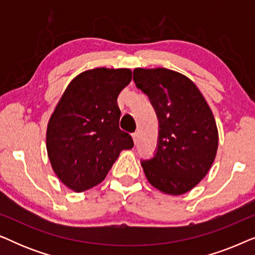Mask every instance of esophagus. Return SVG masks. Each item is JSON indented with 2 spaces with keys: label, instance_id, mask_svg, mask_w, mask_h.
I'll return each instance as SVG.
<instances>
[{
  "label": "esophagus",
  "instance_id": "obj_1",
  "mask_svg": "<svg viewBox=\"0 0 255 255\" xmlns=\"http://www.w3.org/2000/svg\"><path fill=\"white\" fill-rule=\"evenodd\" d=\"M132 139H133L134 144H137V141H138V133H137V132L132 133Z\"/></svg>",
  "mask_w": 255,
  "mask_h": 255
}]
</instances>
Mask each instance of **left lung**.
<instances>
[{
  "instance_id": "8db88e82",
  "label": "left lung",
  "mask_w": 255,
  "mask_h": 255,
  "mask_svg": "<svg viewBox=\"0 0 255 255\" xmlns=\"http://www.w3.org/2000/svg\"><path fill=\"white\" fill-rule=\"evenodd\" d=\"M133 81L148 96L159 121L156 153L142 160L148 182L168 195H182L207 175L218 148L210 107L186 75L167 68H135Z\"/></svg>"
}]
</instances>
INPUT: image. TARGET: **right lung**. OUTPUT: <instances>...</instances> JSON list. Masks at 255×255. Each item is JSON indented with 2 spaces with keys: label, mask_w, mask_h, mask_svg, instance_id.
Returning a JSON list of instances; mask_svg holds the SVG:
<instances>
[{
  "label": "right lung",
  "mask_w": 255,
  "mask_h": 255,
  "mask_svg": "<svg viewBox=\"0 0 255 255\" xmlns=\"http://www.w3.org/2000/svg\"><path fill=\"white\" fill-rule=\"evenodd\" d=\"M128 68H94L75 76L48 121L51 166L69 189L81 193L106 179L123 149L133 147L120 128V93L131 82Z\"/></svg>",
  "instance_id": "add662e5"
}]
</instances>
